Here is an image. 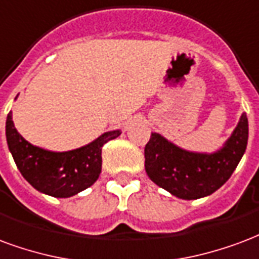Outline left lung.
I'll return each mask as SVG.
<instances>
[{"label":"left lung","mask_w":259,"mask_h":259,"mask_svg":"<svg viewBox=\"0 0 259 259\" xmlns=\"http://www.w3.org/2000/svg\"><path fill=\"white\" fill-rule=\"evenodd\" d=\"M248 120L246 113L218 150L190 152L152 132L145 146V169L154 184L182 200L212 194L230 178L246 152Z\"/></svg>","instance_id":"1"}]
</instances>
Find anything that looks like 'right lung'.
Here are the masks:
<instances>
[{
    "mask_svg": "<svg viewBox=\"0 0 259 259\" xmlns=\"http://www.w3.org/2000/svg\"><path fill=\"white\" fill-rule=\"evenodd\" d=\"M5 134L9 152L23 178L41 193L65 199L95 184L102 171V146L120 137L121 131L105 132L73 150L52 152L27 142L15 128L12 111H9Z\"/></svg>",
    "mask_w": 259,
    "mask_h": 259,
    "instance_id": "right-lung-1",
    "label": "right lung"
}]
</instances>
